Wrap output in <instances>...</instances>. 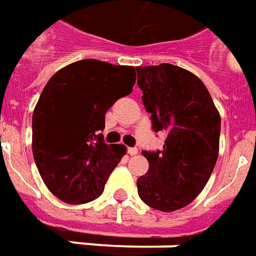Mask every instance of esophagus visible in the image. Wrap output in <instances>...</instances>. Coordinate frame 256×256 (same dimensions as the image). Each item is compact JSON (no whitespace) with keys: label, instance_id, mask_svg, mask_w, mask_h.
<instances>
[{"label":"esophagus","instance_id":"1","mask_svg":"<svg viewBox=\"0 0 256 256\" xmlns=\"http://www.w3.org/2000/svg\"><path fill=\"white\" fill-rule=\"evenodd\" d=\"M137 152H138V150H137L136 147H128V156H136Z\"/></svg>","mask_w":256,"mask_h":256}]
</instances>
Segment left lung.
<instances>
[{
  "label": "left lung",
  "mask_w": 256,
  "mask_h": 256,
  "mask_svg": "<svg viewBox=\"0 0 256 256\" xmlns=\"http://www.w3.org/2000/svg\"><path fill=\"white\" fill-rule=\"evenodd\" d=\"M136 70L152 130L166 134L161 150L142 151L150 168L137 179V190L147 206L174 212L208 184L218 157L220 114L208 88L188 70L166 62Z\"/></svg>",
  "instance_id": "8db88e82"
}]
</instances>
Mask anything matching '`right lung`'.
I'll list each match as a JSON object with an SVG mask.
<instances>
[{
	"label": "right lung",
	"mask_w": 256,
	"mask_h": 256,
	"mask_svg": "<svg viewBox=\"0 0 256 256\" xmlns=\"http://www.w3.org/2000/svg\"><path fill=\"white\" fill-rule=\"evenodd\" d=\"M134 67L94 58L57 71L42 91L32 118V151L48 189L60 200L82 204L99 198L126 154L100 133L105 114L133 91Z\"/></svg>",
	"instance_id": "add662e5"
}]
</instances>
